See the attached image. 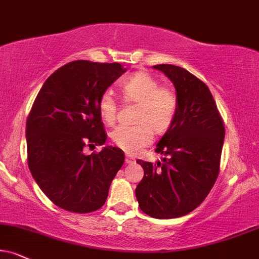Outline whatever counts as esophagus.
I'll list each match as a JSON object with an SVG mask.
<instances>
[{
    "label": "esophagus",
    "instance_id": "1",
    "mask_svg": "<svg viewBox=\"0 0 259 259\" xmlns=\"http://www.w3.org/2000/svg\"><path fill=\"white\" fill-rule=\"evenodd\" d=\"M124 162H126L127 164L135 163V158H133V157H131V156H126V159H124Z\"/></svg>",
    "mask_w": 259,
    "mask_h": 259
}]
</instances>
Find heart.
Listing matches in <instances>:
<instances>
[{
	"label": "heart",
	"mask_w": 259,
	"mask_h": 259,
	"mask_svg": "<svg viewBox=\"0 0 259 259\" xmlns=\"http://www.w3.org/2000/svg\"><path fill=\"white\" fill-rule=\"evenodd\" d=\"M123 98L138 104L135 126H119L110 133L115 145L123 151L135 154L149 145L157 135L167 132L178 113V96L173 90L163 88L157 79L146 72H137L121 82ZM98 110L105 122L116 120L117 102L110 91H105L98 102Z\"/></svg>",
	"instance_id": "b5f03b06"
}]
</instances>
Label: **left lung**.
<instances>
[{
    "mask_svg": "<svg viewBox=\"0 0 259 259\" xmlns=\"http://www.w3.org/2000/svg\"><path fill=\"white\" fill-rule=\"evenodd\" d=\"M174 84L178 113L156 146L152 164L138 159L144 177L136 188L139 207L155 219H177L203 203L220 171L225 124L209 88L181 67L156 65Z\"/></svg>",
    "mask_w": 259,
    "mask_h": 259,
    "instance_id": "obj_1",
    "label": "left lung"
}]
</instances>
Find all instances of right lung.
<instances>
[{
  "mask_svg": "<svg viewBox=\"0 0 259 259\" xmlns=\"http://www.w3.org/2000/svg\"><path fill=\"white\" fill-rule=\"evenodd\" d=\"M120 63L78 60L53 73L38 92L26 121L28 168L55 205L88 213L103 206L123 151L105 146L85 155V145L107 140L98 102L126 72Z\"/></svg>",
  "mask_w": 259,
  "mask_h": 259,
  "instance_id": "1",
  "label": "right lung"
}]
</instances>
